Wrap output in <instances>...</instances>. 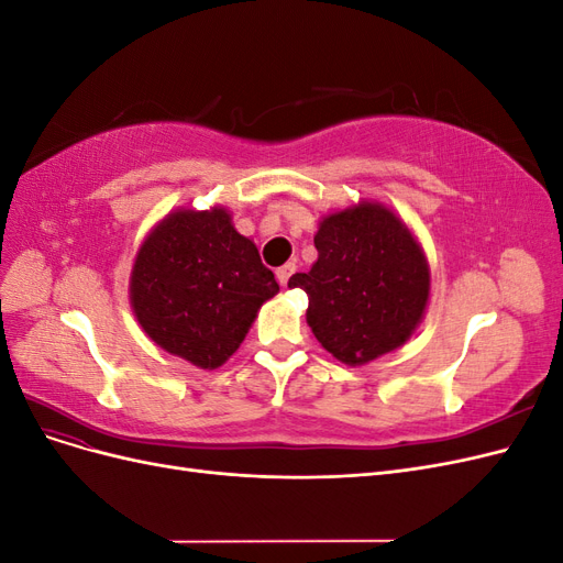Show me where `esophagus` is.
<instances>
[{"mask_svg": "<svg viewBox=\"0 0 563 563\" xmlns=\"http://www.w3.org/2000/svg\"><path fill=\"white\" fill-rule=\"evenodd\" d=\"M294 272H296V263H286V265H282V267L277 269V282H279L282 286H286V284H288V279H291Z\"/></svg>", "mask_w": 563, "mask_h": 563, "instance_id": "34e87169", "label": "esophagus"}]
</instances>
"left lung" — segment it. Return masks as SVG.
<instances>
[{
    "label": "left lung",
    "mask_w": 563,
    "mask_h": 563,
    "mask_svg": "<svg viewBox=\"0 0 563 563\" xmlns=\"http://www.w3.org/2000/svg\"><path fill=\"white\" fill-rule=\"evenodd\" d=\"M319 258L296 272L308 323L323 350L362 366L404 345L430 298V267L401 220L380 203L327 216L314 234Z\"/></svg>",
    "instance_id": "left-lung-1"
}]
</instances>
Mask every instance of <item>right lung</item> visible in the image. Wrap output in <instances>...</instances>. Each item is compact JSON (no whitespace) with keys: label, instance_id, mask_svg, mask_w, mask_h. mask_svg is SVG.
Segmentation results:
<instances>
[{"label":"right lung","instance_id":"right-lung-1","mask_svg":"<svg viewBox=\"0 0 563 563\" xmlns=\"http://www.w3.org/2000/svg\"><path fill=\"white\" fill-rule=\"evenodd\" d=\"M277 291L272 269L225 209L164 218L131 272V305L143 331L199 368L225 364Z\"/></svg>","mask_w":563,"mask_h":563}]
</instances>
